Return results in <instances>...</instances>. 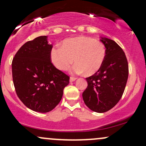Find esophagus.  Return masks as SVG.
<instances>
[{
    "instance_id": "1",
    "label": "esophagus",
    "mask_w": 146,
    "mask_h": 146,
    "mask_svg": "<svg viewBox=\"0 0 146 146\" xmlns=\"http://www.w3.org/2000/svg\"><path fill=\"white\" fill-rule=\"evenodd\" d=\"M77 80V78H75V77H71L70 78V82H74Z\"/></svg>"
}]
</instances>
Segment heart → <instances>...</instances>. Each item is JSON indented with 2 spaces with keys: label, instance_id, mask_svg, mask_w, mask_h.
<instances>
[{
  "label": "heart",
  "instance_id": "b5f03b06",
  "mask_svg": "<svg viewBox=\"0 0 146 146\" xmlns=\"http://www.w3.org/2000/svg\"><path fill=\"white\" fill-rule=\"evenodd\" d=\"M52 63L60 71H67L74 62L73 72H84L92 75L101 69L106 58V48L101 41L87 36L68 38L62 42L61 47L54 46L51 51Z\"/></svg>",
  "mask_w": 146,
  "mask_h": 146
}]
</instances>
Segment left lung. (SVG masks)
Masks as SVG:
<instances>
[{"label":"left lung","instance_id":"1","mask_svg":"<svg viewBox=\"0 0 146 146\" xmlns=\"http://www.w3.org/2000/svg\"><path fill=\"white\" fill-rule=\"evenodd\" d=\"M106 58L101 69L86 78L88 86L83 92L84 102L90 110L105 113L118 103L128 78V64L123 49L113 40L102 38Z\"/></svg>","mask_w":146,"mask_h":146}]
</instances>
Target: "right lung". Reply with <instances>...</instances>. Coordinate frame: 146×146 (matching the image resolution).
Returning a JSON list of instances; mask_svg holds the SVG:
<instances>
[{"label": "right lung", "instance_id": "obj_1", "mask_svg": "<svg viewBox=\"0 0 146 146\" xmlns=\"http://www.w3.org/2000/svg\"><path fill=\"white\" fill-rule=\"evenodd\" d=\"M53 45L42 36L25 43L13 58V82L21 101L29 109L51 111L61 101L69 76L51 62Z\"/></svg>", "mask_w": 146, "mask_h": 146}]
</instances>
